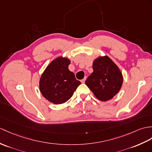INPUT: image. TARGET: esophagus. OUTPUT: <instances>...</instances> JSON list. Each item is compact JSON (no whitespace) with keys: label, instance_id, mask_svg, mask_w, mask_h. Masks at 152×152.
<instances>
[{"label":"esophagus","instance_id":"esophagus-1","mask_svg":"<svg viewBox=\"0 0 152 152\" xmlns=\"http://www.w3.org/2000/svg\"><path fill=\"white\" fill-rule=\"evenodd\" d=\"M86 77H85L83 80H81V82H82V83H84L85 82H86Z\"/></svg>","mask_w":152,"mask_h":152}]
</instances>
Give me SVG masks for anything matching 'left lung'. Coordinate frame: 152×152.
<instances>
[{"mask_svg":"<svg viewBox=\"0 0 152 152\" xmlns=\"http://www.w3.org/2000/svg\"><path fill=\"white\" fill-rule=\"evenodd\" d=\"M93 72L86 81L98 100L107 101L118 93L123 83L121 70L108 56L98 57L94 60Z\"/></svg>","mask_w":152,"mask_h":152,"instance_id":"8db88e82","label":"left lung"}]
</instances>
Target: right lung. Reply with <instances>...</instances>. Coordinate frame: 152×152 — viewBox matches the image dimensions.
I'll list each match as a JSON object with an SVG mask.
<instances>
[{
    "instance_id": "right-lung-1",
    "label": "right lung",
    "mask_w": 152,
    "mask_h": 152,
    "mask_svg": "<svg viewBox=\"0 0 152 152\" xmlns=\"http://www.w3.org/2000/svg\"><path fill=\"white\" fill-rule=\"evenodd\" d=\"M70 61L66 58L54 59L42 74L39 89L42 95L54 104L68 101L81 84L75 75L69 70Z\"/></svg>"
}]
</instances>
